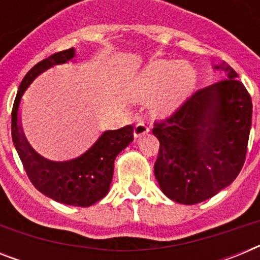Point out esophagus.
<instances>
[{
    "instance_id": "esophagus-1",
    "label": "esophagus",
    "mask_w": 260,
    "mask_h": 260,
    "mask_svg": "<svg viewBox=\"0 0 260 260\" xmlns=\"http://www.w3.org/2000/svg\"><path fill=\"white\" fill-rule=\"evenodd\" d=\"M150 132V128L147 127V125L144 122H138L134 127V138H141L142 135L147 134Z\"/></svg>"
}]
</instances>
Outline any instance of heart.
<instances>
[{
    "mask_svg": "<svg viewBox=\"0 0 260 260\" xmlns=\"http://www.w3.org/2000/svg\"><path fill=\"white\" fill-rule=\"evenodd\" d=\"M194 83L195 73L189 65L161 59L144 69L132 91L137 98L157 93L153 109L157 114H169L185 102Z\"/></svg>",
    "mask_w": 260,
    "mask_h": 260,
    "instance_id": "obj_1",
    "label": "heart"
}]
</instances>
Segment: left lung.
Returning <instances> with one entry per match:
<instances>
[{
  "mask_svg": "<svg viewBox=\"0 0 260 260\" xmlns=\"http://www.w3.org/2000/svg\"><path fill=\"white\" fill-rule=\"evenodd\" d=\"M224 80L192 93L178 109L153 125L160 142L155 177L168 198L197 204L231 185L246 158L252 103L237 73L213 66Z\"/></svg>",
  "mask_w": 260,
  "mask_h": 260,
  "instance_id": "left-lung-1",
  "label": "left lung"
}]
</instances>
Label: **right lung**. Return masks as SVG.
<instances>
[{"instance_id": "right-lung-1", "label": "right lung", "mask_w": 260, "mask_h": 260, "mask_svg": "<svg viewBox=\"0 0 260 260\" xmlns=\"http://www.w3.org/2000/svg\"><path fill=\"white\" fill-rule=\"evenodd\" d=\"M74 56V48L54 53L36 63L23 78L11 112V138L29 181L39 191L59 203L89 207L109 191L114 160L134 139L133 126L104 132L79 157L68 161H52L29 146L19 121L20 99L34 79L52 66L66 63Z\"/></svg>"}]
</instances>
